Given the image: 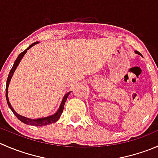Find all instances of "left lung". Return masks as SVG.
I'll return each instance as SVG.
<instances>
[{"label":"left lung","instance_id":"left-lung-1","mask_svg":"<svg viewBox=\"0 0 158 158\" xmlns=\"http://www.w3.org/2000/svg\"><path fill=\"white\" fill-rule=\"evenodd\" d=\"M135 53L138 54V55H141V53H140V52H138V51H135Z\"/></svg>","mask_w":158,"mask_h":158}]
</instances>
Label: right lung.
Returning <instances> with one entry per match:
<instances>
[{
	"instance_id": "right-lung-1",
	"label": "right lung",
	"mask_w": 158,
	"mask_h": 158,
	"mask_svg": "<svg viewBox=\"0 0 158 158\" xmlns=\"http://www.w3.org/2000/svg\"><path fill=\"white\" fill-rule=\"evenodd\" d=\"M39 42H35V43H33V44H32L27 49H26L24 51H23V52H22L21 53L19 54V56H17V60H16L15 62H14V66H13L12 69H10V73H9V75H8V77H7V84H6V99H7V105H8L9 108H10V109H11V111H13V113L15 114V116L19 119V120L21 121L22 122H23V123L26 124V125H33V126H44V125H50V124L54 123V122H56V121H58L59 119H60V116H61L62 113H63L65 103H66V99H67L68 96H69V95L71 92H68V93H66V95H64L63 100H62L61 104H60V108H59V109L57 110V111L55 113V114H52V115H50V116H48V117L40 118H36V119H30V118H29L23 117V116L17 114V113L14 111V109H13L12 106H11L10 102H9V99H8V86H9V84H10L11 78H12L13 75H14V71H15L16 69H17V66L19 65L20 60H22V58H23V56L25 55V53L27 52V51L28 49L30 48V47H32L33 46H34L35 44H37Z\"/></svg>"
}]
</instances>
